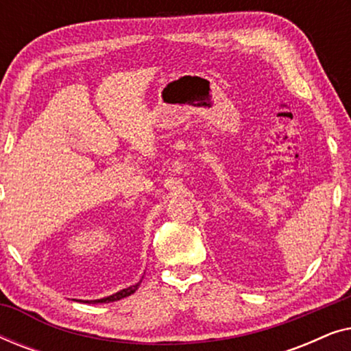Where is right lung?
<instances>
[{"instance_id": "add662e5", "label": "right lung", "mask_w": 351, "mask_h": 351, "mask_svg": "<svg viewBox=\"0 0 351 351\" xmlns=\"http://www.w3.org/2000/svg\"><path fill=\"white\" fill-rule=\"evenodd\" d=\"M141 286V281L137 282V285H134V286H131V287H128V289H123V291H119V292H117V294H113V295H110V297H105V299H99V300H84L86 304H108V302H117V300H121V299H124V297H128V295H131V294H134V292L137 291V287ZM81 302V300H80Z\"/></svg>"}]
</instances>
